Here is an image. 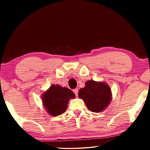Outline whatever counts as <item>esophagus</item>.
Wrapping results in <instances>:
<instances>
[{"instance_id": "34e87169", "label": "esophagus", "mask_w": 150, "mask_h": 150, "mask_svg": "<svg viewBox=\"0 0 150 150\" xmlns=\"http://www.w3.org/2000/svg\"><path fill=\"white\" fill-rule=\"evenodd\" d=\"M73 93H75V96H77V95H78V92H79V91H78L77 88H75V89H73Z\"/></svg>"}]
</instances>
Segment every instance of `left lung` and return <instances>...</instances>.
Returning a JSON list of instances; mask_svg holds the SVG:
<instances>
[{"mask_svg":"<svg viewBox=\"0 0 150 150\" xmlns=\"http://www.w3.org/2000/svg\"><path fill=\"white\" fill-rule=\"evenodd\" d=\"M79 97L83 98L88 110L97 112L105 110L111 100V91L104 83L88 81L85 87L79 91Z\"/></svg>","mask_w":150,"mask_h":150,"instance_id":"8db88e82","label":"left lung"}]
</instances>
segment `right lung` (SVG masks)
Returning <instances> with one entry per match:
<instances>
[{"label": "right lung", "instance_id": "obj_1", "mask_svg": "<svg viewBox=\"0 0 150 150\" xmlns=\"http://www.w3.org/2000/svg\"><path fill=\"white\" fill-rule=\"evenodd\" d=\"M75 94L69 88L53 85L42 96L43 104L50 115L56 116L65 112L70 98Z\"/></svg>", "mask_w": 150, "mask_h": 150}]
</instances>
